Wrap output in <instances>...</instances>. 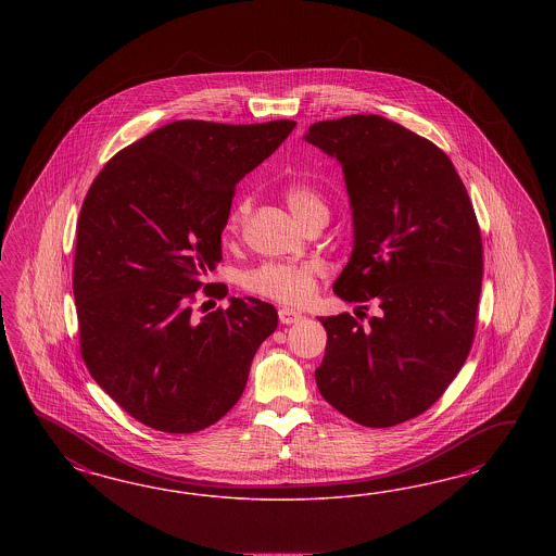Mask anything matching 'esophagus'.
<instances>
[{"label":"esophagus","mask_w":556,"mask_h":556,"mask_svg":"<svg viewBox=\"0 0 556 556\" xmlns=\"http://www.w3.org/2000/svg\"><path fill=\"white\" fill-rule=\"evenodd\" d=\"M279 320H281V324L289 326V324H295V321L302 320V314L295 312L293 307H281V309H279Z\"/></svg>","instance_id":"esophagus-1"}]
</instances>
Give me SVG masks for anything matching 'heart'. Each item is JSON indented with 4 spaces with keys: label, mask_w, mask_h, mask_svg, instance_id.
<instances>
[{
    "label": "heart",
    "mask_w": 556,
    "mask_h": 556,
    "mask_svg": "<svg viewBox=\"0 0 556 556\" xmlns=\"http://www.w3.org/2000/svg\"><path fill=\"white\" fill-rule=\"evenodd\" d=\"M287 205L291 212L307 224L318 214H328L326 203L312 187L293 184L286 189ZM249 216V202L236 203L228 218V230H236ZM321 267L314 261L291 263V261H267L254 269L244 273L242 283L261 298L273 302L302 303L314 293L316 279Z\"/></svg>",
    "instance_id": "b5f03b06"
}]
</instances>
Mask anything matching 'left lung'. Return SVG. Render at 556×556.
I'll return each mask as SVG.
<instances>
[{"label":"left lung","mask_w":556,"mask_h":556,"mask_svg":"<svg viewBox=\"0 0 556 556\" xmlns=\"http://www.w3.org/2000/svg\"><path fill=\"white\" fill-rule=\"evenodd\" d=\"M303 138L342 165L353 207V254L334 293L381 307L367 326L361 309L320 318L321 397L361 426L412 420L471 351L483 244L469 193L434 142L391 119H326Z\"/></svg>","instance_id":"1"}]
</instances>
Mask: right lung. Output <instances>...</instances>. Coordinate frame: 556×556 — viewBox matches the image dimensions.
<instances>
[{"label": "right lung", "instance_id": "add662e5", "mask_svg": "<svg viewBox=\"0 0 556 556\" xmlns=\"http://www.w3.org/2000/svg\"><path fill=\"white\" fill-rule=\"evenodd\" d=\"M293 128L177 119L114 154L85 195L73 265L81 356L149 428L191 434L226 416L277 328V309L256 298L203 318L193 303L222 261L236 184Z\"/></svg>", "mask_w": 556, "mask_h": 556}]
</instances>
